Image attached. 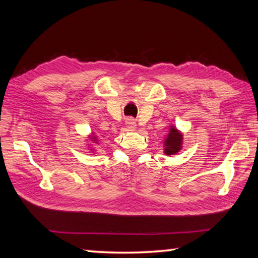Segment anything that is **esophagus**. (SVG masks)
I'll return each instance as SVG.
<instances>
[{
  "label": "esophagus",
  "mask_w": 258,
  "mask_h": 258,
  "mask_svg": "<svg viewBox=\"0 0 258 258\" xmlns=\"http://www.w3.org/2000/svg\"><path fill=\"white\" fill-rule=\"evenodd\" d=\"M125 124H126V128H127V131H134L135 128H137V124H135V120L133 118L126 119Z\"/></svg>",
  "instance_id": "esophagus-1"
}]
</instances>
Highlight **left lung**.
Masks as SVG:
<instances>
[{
	"mask_svg": "<svg viewBox=\"0 0 258 258\" xmlns=\"http://www.w3.org/2000/svg\"><path fill=\"white\" fill-rule=\"evenodd\" d=\"M183 134L175 126H169L168 134L164 140V154L166 156L176 155L182 149Z\"/></svg>",
	"mask_w": 258,
	"mask_h": 258,
	"instance_id": "8db88e82",
	"label": "left lung"
}]
</instances>
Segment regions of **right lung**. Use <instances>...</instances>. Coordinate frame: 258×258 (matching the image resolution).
<instances>
[{
  "label": "right lung",
  "instance_id": "obj_1",
  "mask_svg": "<svg viewBox=\"0 0 258 258\" xmlns=\"http://www.w3.org/2000/svg\"><path fill=\"white\" fill-rule=\"evenodd\" d=\"M89 139H90V141H91V142H93V143H98V142H99V140H98V138H97V137H95V135H94L93 133L90 135V137H89ZM89 148H90V150H91V151H94V149H93V148H91V147H89Z\"/></svg>",
  "mask_w": 258,
  "mask_h": 258
}]
</instances>
